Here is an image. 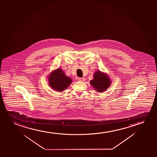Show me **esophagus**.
<instances>
[{"label":"esophagus","mask_w":157,"mask_h":157,"mask_svg":"<svg viewBox=\"0 0 157 157\" xmlns=\"http://www.w3.org/2000/svg\"><path fill=\"white\" fill-rule=\"evenodd\" d=\"M78 80L80 81V82H84L85 81V79L84 78H79L78 79Z\"/></svg>","instance_id":"esophagus-1"}]
</instances>
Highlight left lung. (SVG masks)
<instances>
[{
  "label": "left lung",
  "instance_id": "1",
  "mask_svg": "<svg viewBox=\"0 0 157 157\" xmlns=\"http://www.w3.org/2000/svg\"><path fill=\"white\" fill-rule=\"evenodd\" d=\"M93 79L90 81V84L98 92H103L110 86L111 80L105 73L98 70L94 73Z\"/></svg>",
  "mask_w": 157,
  "mask_h": 157
}]
</instances>
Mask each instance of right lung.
<instances>
[{
	"label": "right lung",
	"mask_w": 157,
	"mask_h": 157,
	"mask_svg": "<svg viewBox=\"0 0 157 157\" xmlns=\"http://www.w3.org/2000/svg\"><path fill=\"white\" fill-rule=\"evenodd\" d=\"M48 79L50 87L58 92H63L66 90L72 82L71 78L65 75V73L60 68L52 71Z\"/></svg>",
	"instance_id": "obj_1"
}]
</instances>
